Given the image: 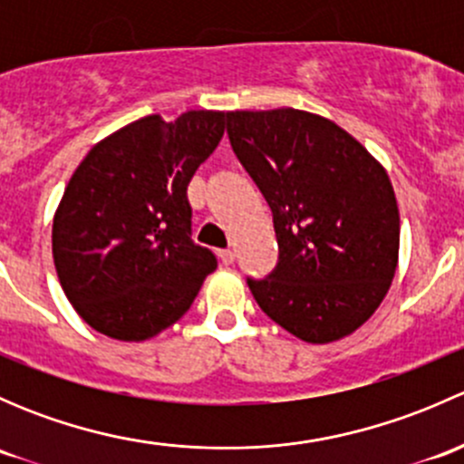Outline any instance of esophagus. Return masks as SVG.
Instances as JSON below:
<instances>
[{
    "label": "esophagus",
    "mask_w": 464,
    "mask_h": 464,
    "mask_svg": "<svg viewBox=\"0 0 464 464\" xmlns=\"http://www.w3.org/2000/svg\"><path fill=\"white\" fill-rule=\"evenodd\" d=\"M218 256H219V260L224 262V265H233V260H236V254H233L231 249H222Z\"/></svg>",
    "instance_id": "obj_1"
}]
</instances>
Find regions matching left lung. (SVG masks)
I'll return each mask as SVG.
<instances>
[{
  "instance_id": "1",
  "label": "left lung",
  "mask_w": 464,
  "mask_h": 464,
  "mask_svg": "<svg viewBox=\"0 0 464 464\" xmlns=\"http://www.w3.org/2000/svg\"><path fill=\"white\" fill-rule=\"evenodd\" d=\"M233 152L274 215L278 262L246 278L260 310L307 343L348 336L386 296L400 213L386 170L310 111H227Z\"/></svg>"
}]
</instances>
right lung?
<instances>
[{
	"label": "right lung",
	"mask_w": 464,
	"mask_h": 464,
	"mask_svg": "<svg viewBox=\"0 0 464 464\" xmlns=\"http://www.w3.org/2000/svg\"><path fill=\"white\" fill-rule=\"evenodd\" d=\"M224 134V111L143 116L93 145L53 218L60 285L82 321L143 341L188 312L218 269L193 242L188 184Z\"/></svg>",
	"instance_id": "right-lung-1"
}]
</instances>
